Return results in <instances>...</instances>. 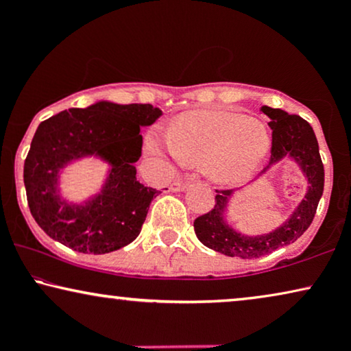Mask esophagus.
Here are the masks:
<instances>
[{
    "instance_id": "34e87169",
    "label": "esophagus",
    "mask_w": 351,
    "mask_h": 351,
    "mask_svg": "<svg viewBox=\"0 0 351 351\" xmlns=\"http://www.w3.org/2000/svg\"><path fill=\"white\" fill-rule=\"evenodd\" d=\"M190 180L189 179H179V180H174L169 186L171 191H184L186 186H189Z\"/></svg>"
}]
</instances>
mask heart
<instances>
[{"label":"heart","mask_w":351,"mask_h":351,"mask_svg":"<svg viewBox=\"0 0 351 351\" xmlns=\"http://www.w3.org/2000/svg\"><path fill=\"white\" fill-rule=\"evenodd\" d=\"M271 141L257 119L228 110H196L180 114L169 136L152 132L147 148L161 160L206 165L215 180L237 184L265 160Z\"/></svg>","instance_id":"1"}]
</instances>
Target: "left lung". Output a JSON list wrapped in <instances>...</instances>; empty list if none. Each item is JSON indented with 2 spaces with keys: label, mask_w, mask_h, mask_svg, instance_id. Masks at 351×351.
<instances>
[{
  "label": "left lung",
  "mask_w": 351,
  "mask_h": 351,
  "mask_svg": "<svg viewBox=\"0 0 351 351\" xmlns=\"http://www.w3.org/2000/svg\"><path fill=\"white\" fill-rule=\"evenodd\" d=\"M262 112L270 118L268 126L271 128V155L262 174H265L268 167L275 162L291 158L304 171L308 180V191L280 228L261 237H246L228 227L223 220L225 208L233 190H215L217 195L214 208L199 215L193 222V227L196 237L204 246L228 257L257 258L297 241L313 222L324 190V167L313 128L299 114H289L285 110L263 105Z\"/></svg>",
  "instance_id": "8db88e82"
}]
</instances>
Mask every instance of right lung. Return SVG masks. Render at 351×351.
<instances>
[{"label":"right lung","mask_w":351,"mask_h":351,"mask_svg":"<svg viewBox=\"0 0 351 351\" xmlns=\"http://www.w3.org/2000/svg\"><path fill=\"white\" fill-rule=\"evenodd\" d=\"M162 114L150 104L99 102L70 108L38 126L23 165L28 208L52 239L83 254H107L141 233L152 199L160 193L136 179L142 155L141 126ZM95 154L110 162L104 190L75 206L56 193L58 171L70 160Z\"/></svg>","instance_id":"1"}]
</instances>
